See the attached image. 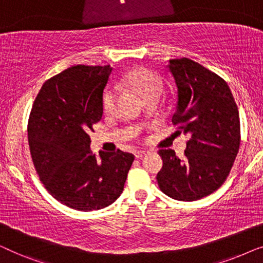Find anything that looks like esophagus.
Listing matches in <instances>:
<instances>
[{
  "label": "esophagus",
  "instance_id": "1",
  "mask_svg": "<svg viewBox=\"0 0 263 263\" xmlns=\"http://www.w3.org/2000/svg\"><path fill=\"white\" fill-rule=\"evenodd\" d=\"M148 153V151H136V152L134 153L135 154V158H142L143 156H146V154Z\"/></svg>",
  "mask_w": 263,
  "mask_h": 263
}]
</instances>
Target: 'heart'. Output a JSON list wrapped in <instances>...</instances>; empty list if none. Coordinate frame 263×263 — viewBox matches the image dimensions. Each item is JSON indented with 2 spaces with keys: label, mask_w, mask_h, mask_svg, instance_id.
<instances>
[{
  "label": "heart",
  "mask_w": 263,
  "mask_h": 263,
  "mask_svg": "<svg viewBox=\"0 0 263 263\" xmlns=\"http://www.w3.org/2000/svg\"><path fill=\"white\" fill-rule=\"evenodd\" d=\"M120 85L130 88L142 100L149 96H160L163 91V82H161L159 75L147 68H136V69L129 71L120 81ZM116 98V89H107L103 99V106L105 112H111L114 110Z\"/></svg>",
  "instance_id": "heart-1"
}]
</instances>
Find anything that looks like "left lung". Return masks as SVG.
I'll use <instances>...</instances> for the list:
<instances>
[{"label":"left lung","mask_w":263,"mask_h":263,"mask_svg":"<svg viewBox=\"0 0 263 263\" xmlns=\"http://www.w3.org/2000/svg\"><path fill=\"white\" fill-rule=\"evenodd\" d=\"M167 68L177 86L172 123L190 139L184 159L159 149L157 181L172 199L196 201L220 188L231 171L240 145L238 107L224 79L195 61L170 60Z\"/></svg>","instance_id":"8db88e82"}]
</instances>
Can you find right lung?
<instances>
[{
	"mask_svg": "<svg viewBox=\"0 0 263 263\" xmlns=\"http://www.w3.org/2000/svg\"><path fill=\"white\" fill-rule=\"evenodd\" d=\"M112 68L74 66L44 82L28 118L34 168L45 189L78 211H97L123 192L134 156L89 149L88 133L103 116V92Z\"/></svg>",
	"mask_w": 263,
	"mask_h": 263,
	"instance_id": "obj_1",
	"label": "right lung"
}]
</instances>
